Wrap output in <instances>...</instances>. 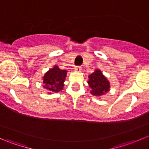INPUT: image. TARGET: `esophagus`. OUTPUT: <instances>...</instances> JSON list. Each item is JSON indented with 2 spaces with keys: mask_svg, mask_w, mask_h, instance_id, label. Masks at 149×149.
Wrapping results in <instances>:
<instances>
[{
  "mask_svg": "<svg viewBox=\"0 0 149 149\" xmlns=\"http://www.w3.org/2000/svg\"><path fill=\"white\" fill-rule=\"evenodd\" d=\"M81 68H82L81 67V66H76V67H75V70H76L77 72L81 71Z\"/></svg>",
  "mask_w": 149,
  "mask_h": 149,
  "instance_id": "obj_1",
  "label": "esophagus"
}]
</instances>
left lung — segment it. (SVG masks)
Segmentation results:
<instances>
[{
    "instance_id": "1",
    "label": "left lung",
    "mask_w": 149,
    "mask_h": 149,
    "mask_svg": "<svg viewBox=\"0 0 149 149\" xmlns=\"http://www.w3.org/2000/svg\"><path fill=\"white\" fill-rule=\"evenodd\" d=\"M88 84L91 88V94L94 96H102L109 90V82L102 74L101 70H96L88 76Z\"/></svg>"
}]
</instances>
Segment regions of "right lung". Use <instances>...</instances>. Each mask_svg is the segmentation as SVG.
Returning <instances> with one entry per match:
<instances>
[{"label": "right lung", "instance_id": "add662e5", "mask_svg": "<svg viewBox=\"0 0 149 149\" xmlns=\"http://www.w3.org/2000/svg\"><path fill=\"white\" fill-rule=\"evenodd\" d=\"M67 74V70H61L57 65L48 70L43 77L44 88L52 92H58L63 88L64 81Z\"/></svg>", "mask_w": 149, "mask_h": 149}]
</instances>
